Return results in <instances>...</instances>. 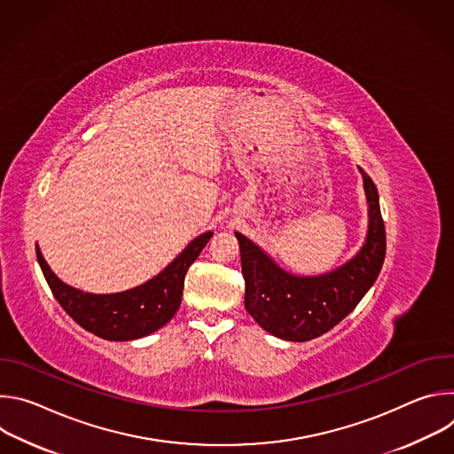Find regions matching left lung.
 Segmentation results:
<instances>
[{"mask_svg": "<svg viewBox=\"0 0 454 454\" xmlns=\"http://www.w3.org/2000/svg\"><path fill=\"white\" fill-rule=\"evenodd\" d=\"M368 205V226L361 247L327 273L294 275L246 235L235 231L246 282L244 307L266 333L303 343L331 331L348 316L375 284L386 254V231L379 192L357 167Z\"/></svg>", "mask_w": 454, "mask_h": 454, "instance_id": "8db88e82", "label": "left lung"}]
</instances>
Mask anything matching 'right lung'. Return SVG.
Here are the masks:
<instances>
[{"label": "right lung", "mask_w": 454, "mask_h": 454, "mask_svg": "<svg viewBox=\"0 0 454 454\" xmlns=\"http://www.w3.org/2000/svg\"><path fill=\"white\" fill-rule=\"evenodd\" d=\"M214 231L190 240L174 261L151 280L120 293H88L62 282L48 266L35 244L37 262L60 307L82 329L107 341H133L145 338L170 321L181 305L184 275Z\"/></svg>", "instance_id": "obj_1"}]
</instances>
